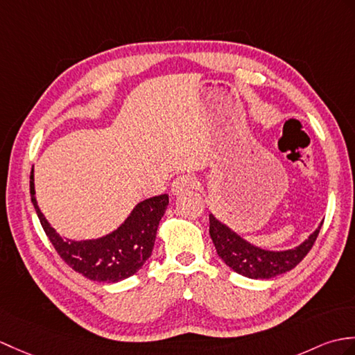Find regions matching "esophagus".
<instances>
[{
  "mask_svg": "<svg viewBox=\"0 0 355 355\" xmlns=\"http://www.w3.org/2000/svg\"><path fill=\"white\" fill-rule=\"evenodd\" d=\"M195 186V180L191 175H180L174 180V183L171 186V192L172 195H183L186 193L189 189H192Z\"/></svg>",
  "mask_w": 355,
  "mask_h": 355,
  "instance_id": "esophagus-1",
  "label": "esophagus"
}]
</instances>
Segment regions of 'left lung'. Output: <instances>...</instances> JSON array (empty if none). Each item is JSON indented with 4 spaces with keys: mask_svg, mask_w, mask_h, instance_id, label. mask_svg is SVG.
<instances>
[{
    "mask_svg": "<svg viewBox=\"0 0 355 355\" xmlns=\"http://www.w3.org/2000/svg\"><path fill=\"white\" fill-rule=\"evenodd\" d=\"M209 233L219 257L237 274L252 279H269L293 269L309 254L318 239L320 227L324 224V220L320 222V225L309 236V239L296 248L269 251L246 242L243 237L239 236L225 224H222L211 213L209 215Z\"/></svg>",
    "mask_w": 355,
    "mask_h": 355,
    "instance_id": "8db88e82",
    "label": "left lung"
}]
</instances>
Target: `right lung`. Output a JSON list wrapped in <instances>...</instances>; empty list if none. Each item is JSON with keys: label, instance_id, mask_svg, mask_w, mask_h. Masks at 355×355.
<instances>
[{"label": "right lung", "instance_id": "obj_1", "mask_svg": "<svg viewBox=\"0 0 355 355\" xmlns=\"http://www.w3.org/2000/svg\"><path fill=\"white\" fill-rule=\"evenodd\" d=\"M30 193L40 224L57 254L78 274L100 283L122 282L144 266L151 257L160 219L169 204L166 193L148 198L136 205L114 232L92 241H71L57 233L40 211L33 171Z\"/></svg>", "mask_w": 355, "mask_h": 355}]
</instances>
